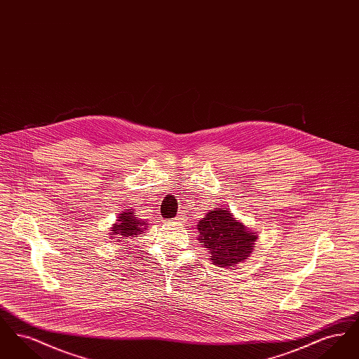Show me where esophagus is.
<instances>
[{
    "label": "esophagus",
    "instance_id": "obj_1",
    "mask_svg": "<svg viewBox=\"0 0 359 359\" xmlns=\"http://www.w3.org/2000/svg\"><path fill=\"white\" fill-rule=\"evenodd\" d=\"M175 222H183V218L179 215V217H176V218H175Z\"/></svg>",
    "mask_w": 359,
    "mask_h": 359
}]
</instances>
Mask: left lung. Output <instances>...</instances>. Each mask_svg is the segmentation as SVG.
Segmentation results:
<instances>
[{"label":"left lung","mask_w":359,"mask_h":359,"mask_svg":"<svg viewBox=\"0 0 359 359\" xmlns=\"http://www.w3.org/2000/svg\"><path fill=\"white\" fill-rule=\"evenodd\" d=\"M201 243L210 250L214 264L234 266L250 256L255 233H249L243 224L236 222L230 211L215 208L198 223Z\"/></svg>","instance_id":"1"}]
</instances>
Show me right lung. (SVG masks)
<instances>
[{
    "mask_svg": "<svg viewBox=\"0 0 359 359\" xmlns=\"http://www.w3.org/2000/svg\"><path fill=\"white\" fill-rule=\"evenodd\" d=\"M118 222L113 226V230L110 236H122L121 238H128L132 236H138L144 231V229H147V223L142 222L141 219L137 218L133 211H130L129 208L126 210V212H122L117 219Z\"/></svg>",
    "mask_w": 359,
    "mask_h": 359,
    "instance_id": "1",
    "label": "right lung"
}]
</instances>
